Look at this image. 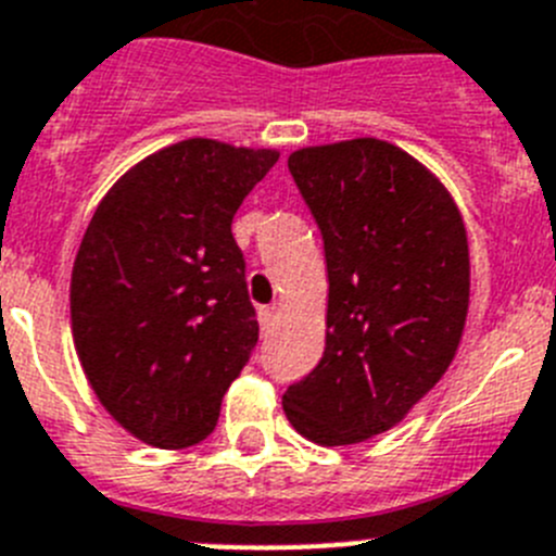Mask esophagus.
<instances>
[{
	"label": "esophagus",
	"mask_w": 556,
	"mask_h": 556,
	"mask_svg": "<svg viewBox=\"0 0 556 556\" xmlns=\"http://www.w3.org/2000/svg\"><path fill=\"white\" fill-rule=\"evenodd\" d=\"M258 325H262V333L269 336L275 328V305H262L258 308Z\"/></svg>",
	"instance_id": "obj_1"
}]
</instances>
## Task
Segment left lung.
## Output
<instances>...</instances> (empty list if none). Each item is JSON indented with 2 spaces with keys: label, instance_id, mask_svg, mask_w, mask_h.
I'll use <instances>...</instances> for the list:
<instances>
[{
  "label": "left lung",
  "instance_id": "left-lung-1",
  "mask_svg": "<svg viewBox=\"0 0 556 556\" xmlns=\"http://www.w3.org/2000/svg\"><path fill=\"white\" fill-rule=\"evenodd\" d=\"M289 173L323 233L330 289L325 353L283 410L314 444H358L394 427L455 358L466 228L444 185L375 137L294 151Z\"/></svg>",
  "mask_w": 556,
  "mask_h": 556
}]
</instances>
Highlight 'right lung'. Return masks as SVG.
<instances>
[{
	"label": "right lung",
	"mask_w": 556,
	"mask_h": 556,
	"mask_svg": "<svg viewBox=\"0 0 556 556\" xmlns=\"http://www.w3.org/2000/svg\"><path fill=\"white\" fill-rule=\"evenodd\" d=\"M278 151L181 140L106 192L71 273L81 369L121 427L160 450L201 444L258 341L237 208Z\"/></svg>",
	"instance_id": "obj_1"
}]
</instances>
